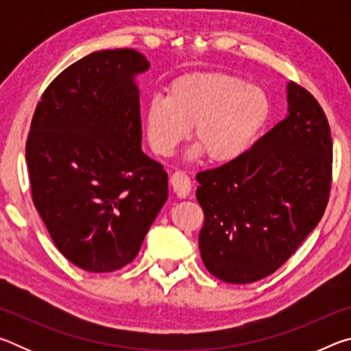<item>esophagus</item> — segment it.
I'll return each mask as SVG.
<instances>
[{
	"mask_svg": "<svg viewBox=\"0 0 351 351\" xmlns=\"http://www.w3.org/2000/svg\"><path fill=\"white\" fill-rule=\"evenodd\" d=\"M170 184L180 198H187L190 192H192V181H190V178L186 175V171L182 170H176L175 173L170 176Z\"/></svg>",
	"mask_w": 351,
	"mask_h": 351,
	"instance_id": "esophagus-1",
	"label": "esophagus"
}]
</instances>
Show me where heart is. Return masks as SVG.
I'll return each mask as SVG.
<instances>
[{"label":"heart","instance_id":"b5f03b06","mask_svg":"<svg viewBox=\"0 0 351 351\" xmlns=\"http://www.w3.org/2000/svg\"><path fill=\"white\" fill-rule=\"evenodd\" d=\"M269 111V99L257 85L226 73H190L171 82L165 97L145 105V133L154 153L170 156L193 125L197 145L189 156L206 153L209 161L224 164L247 150Z\"/></svg>","mask_w":351,"mask_h":351}]
</instances>
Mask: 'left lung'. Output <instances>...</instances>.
Wrapping results in <instances>:
<instances>
[{
  "label": "left lung",
  "instance_id": "left-lung-1",
  "mask_svg": "<svg viewBox=\"0 0 351 351\" xmlns=\"http://www.w3.org/2000/svg\"><path fill=\"white\" fill-rule=\"evenodd\" d=\"M288 116L234 161L199 171V252L212 276L252 283L287 261L328 204L332 142L322 106L289 82Z\"/></svg>",
  "mask_w": 351,
  "mask_h": 351
}]
</instances>
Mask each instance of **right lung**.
<instances>
[{
  "label": "right lung",
  "mask_w": 351,
  "mask_h": 351,
  "mask_svg": "<svg viewBox=\"0 0 351 351\" xmlns=\"http://www.w3.org/2000/svg\"><path fill=\"white\" fill-rule=\"evenodd\" d=\"M148 68L134 49L93 52L51 82L34 112L32 201L58 251L88 272L133 261L169 197L167 171L141 150L134 77Z\"/></svg>",
  "instance_id": "right-lung-1"
}]
</instances>
